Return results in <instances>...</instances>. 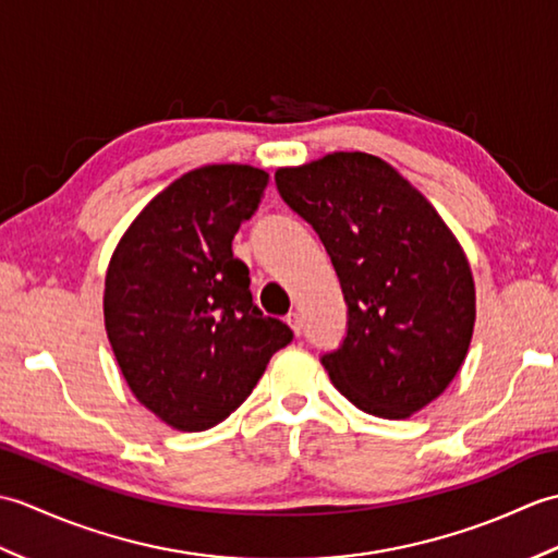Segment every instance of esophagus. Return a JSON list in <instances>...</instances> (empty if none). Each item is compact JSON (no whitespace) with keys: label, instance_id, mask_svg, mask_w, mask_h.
I'll return each instance as SVG.
<instances>
[{"label":"esophagus","instance_id":"1","mask_svg":"<svg viewBox=\"0 0 558 558\" xmlns=\"http://www.w3.org/2000/svg\"><path fill=\"white\" fill-rule=\"evenodd\" d=\"M286 322L290 324V328L294 330V336H302V316L298 312H290Z\"/></svg>","mask_w":558,"mask_h":558}]
</instances>
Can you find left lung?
Wrapping results in <instances>:
<instances>
[{"instance_id": "obj_1", "label": "left lung", "mask_w": 558, "mask_h": 558, "mask_svg": "<svg viewBox=\"0 0 558 558\" xmlns=\"http://www.w3.org/2000/svg\"><path fill=\"white\" fill-rule=\"evenodd\" d=\"M282 201L312 225L348 304L340 345L322 354L352 405L410 417L444 393L475 326V282L436 208L369 153L280 170Z\"/></svg>"}]
</instances>
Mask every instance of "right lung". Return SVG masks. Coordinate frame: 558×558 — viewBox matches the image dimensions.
Masks as SVG:
<instances>
[{"label": "right lung", "mask_w": 558, "mask_h": 558, "mask_svg": "<svg viewBox=\"0 0 558 558\" xmlns=\"http://www.w3.org/2000/svg\"><path fill=\"white\" fill-rule=\"evenodd\" d=\"M268 174L206 165L138 213L105 278V328L138 402L180 432L228 420L292 340L264 316L234 258L240 225L258 210Z\"/></svg>", "instance_id": "obj_1"}]
</instances>
